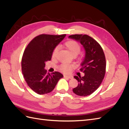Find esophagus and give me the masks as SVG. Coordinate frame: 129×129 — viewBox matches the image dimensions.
<instances>
[{
	"label": "esophagus",
	"mask_w": 129,
	"mask_h": 129,
	"mask_svg": "<svg viewBox=\"0 0 129 129\" xmlns=\"http://www.w3.org/2000/svg\"><path fill=\"white\" fill-rule=\"evenodd\" d=\"M64 78H67V79H73V76H67V75H64Z\"/></svg>",
	"instance_id": "esophagus-1"
}]
</instances>
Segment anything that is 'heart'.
Here are the masks:
<instances>
[{
    "instance_id": "b5f03b06",
    "label": "heart",
    "mask_w": 129,
    "mask_h": 129,
    "mask_svg": "<svg viewBox=\"0 0 129 129\" xmlns=\"http://www.w3.org/2000/svg\"><path fill=\"white\" fill-rule=\"evenodd\" d=\"M64 46L66 48H67L69 52L74 56L77 55L81 50V46L80 44L74 40H68L64 43ZM58 51V47L56 46L53 49L52 57L53 58H55L57 54ZM72 68V66L69 64L66 63H62L60 66V69L61 71L64 73H68Z\"/></svg>"
}]
</instances>
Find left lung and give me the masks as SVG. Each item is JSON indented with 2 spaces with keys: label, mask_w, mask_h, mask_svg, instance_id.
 <instances>
[{
  "label": "left lung",
  "mask_w": 129,
  "mask_h": 129,
  "mask_svg": "<svg viewBox=\"0 0 129 129\" xmlns=\"http://www.w3.org/2000/svg\"><path fill=\"white\" fill-rule=\"evenodd\" d=\"M69 38L80 42L85 52L80 69L84 75L74 76L79 84L73 91L77 95L87 96L96 90L104 79L106 69L104 53L99 43L88 35L75 34Z\"/></svg>",
  "instance_id": "left-lung-1"
}]
</instances>
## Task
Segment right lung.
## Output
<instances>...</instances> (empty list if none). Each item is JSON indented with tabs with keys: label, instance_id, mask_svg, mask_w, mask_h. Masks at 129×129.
<instances>
[{
	"label": "right lung",
	"instance_id": "obj_1",
	"mask_svg": "<svg viewBox=\"0 0 129 129\" xmlns=\"http://www.w3.org/2000/svg\"><path fill=\"white\" fill-rule=\"evenodd\" d=\"M66 36L40 34L26 47L21 60L22 73L29 88L38 94L51 92L63 77L57 72L47 74L45 67L46 62L51 60L53 49Z\"/></svg>",
	"mask_w": 129,
	"mask_h": 129
}]
</instances>
